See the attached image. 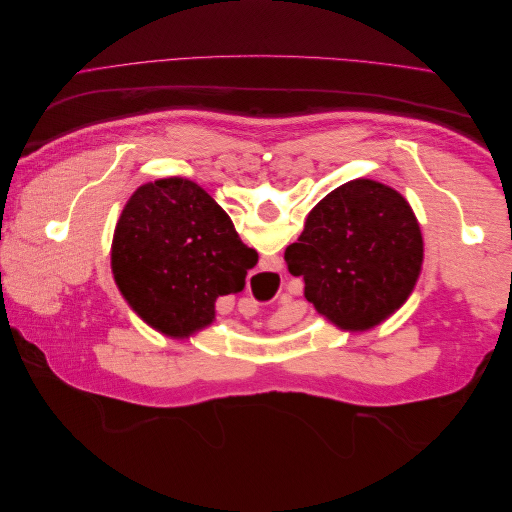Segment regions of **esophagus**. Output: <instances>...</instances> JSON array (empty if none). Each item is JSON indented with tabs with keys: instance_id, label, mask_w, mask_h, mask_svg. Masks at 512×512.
<instances>
[{
	"instance_id": "34e87169",
	"label": "esophagus",
	"mask_w": 512,
	"mask_h": 512,
	"mask_svg": "<svg viewBox=\"0 0 512 512\" xmlns=\"http://www.w3.org/2000/svg\"><path fill=\"white\" fill-rule=\"evenodd\" d=\"M280 271H282V260L277 256L271 258H262V265L258 273L254 275V280L262 286H275V282H280Z\"/></svg>"
}]
</instances>
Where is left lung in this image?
Returning a JSON list of instances; mask_svg holds the SVG:
<instances>
[{
  "instance_id": "1",
  "label": "left lung",
  "mask_w": 512,
  "mask_h": 512,
  "mask_svg": "<svg viewBox=\"0 0 512 512\" xmlns=\"http://www.w3.org/2000/svg\"><path fill=\"white\" fill-rule=\"evenodd\" d=\"M288 271L337 329L378 327L408 301L423 269V235L408 200L374 179L339 185L309 211Z\"/></svg>"
}]
</instances>
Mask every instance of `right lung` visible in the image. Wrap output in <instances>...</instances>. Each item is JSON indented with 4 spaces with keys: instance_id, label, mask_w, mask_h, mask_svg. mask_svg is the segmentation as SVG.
I'll list each match as a JSON object with an SVG mask.
<instances>
[{
    "instance_id": "obj_1",
    "label": "right lung",
    "mask_w": 512,
    "mask_h": 512,
    "mask_svg": "<svg viewBox=\"0 0 512 512\" xmlns=\"http://www.w3.org/2000/svg\"><path fill=\"white\" fill-rule=\"evenodd\" d=\"M258 254L228 213L183 177L138 188L123 207L111 267L123 299L151 329L188 339L215 320V301L245 286Z\"/></svg>"
}]
</instances>
